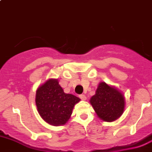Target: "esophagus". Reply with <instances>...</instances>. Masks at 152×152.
Returning <instances> with one entry per match:
<instances>
[{"label": "esophagus", "instance_id": "1", "mask_svg": "<svg viewBox=\"0 0 152 152\" xmlns=\"http://www.w3.org/2000/svg\"><path fill=\"white\" fill-rule=\"evenodd\" d=\"M79 97L80 98V99H82V100H86V96L84 94H80V95H79Z\"/></svg>", "mask_w": 152, "mask_h": 152}]
</instances>
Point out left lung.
Returning <instances> with one entry per match:
<instances>
[{
	"label": "left lung",
	"mask_w": 152,
	"mask_h": 152,
	"mask_svg": "<svg viewBox=\"0 0 152 152\" xmlns=\"http://www.w3.org/2000/svg\"><path fill=\"white\" fill-rule=\"evenodd\" d=\"M90 103L99 118L105 121H113L119 118L125 105L122 94L103 82L99 84Z\"/></svg>",
	"instance_id": "left-lung-1"
}]
</instances>
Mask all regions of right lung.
Instances as JSON below:
<instances>
[{"label": "right lung", "mask_w": 152, "mask_h": 152, "mask_svg": "<svg viewBox=\"0 0 152 152\" xmlns=\"http://www.w3.org/2000/svg\"><path fill=\"white\" fill-rule=\"evenodd\" d=\"M80 100L74 95L65 94L57 80H48L39 87L36 94V104L40 116L53 126L65 124L75 104Z\"/></svg>", "instance_id": "add662e5"}]
</instances>
